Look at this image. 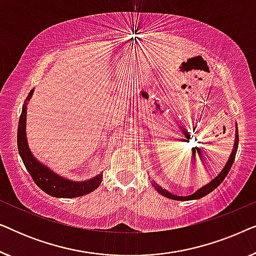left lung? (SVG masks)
<instances>
[{"label":"left lung","mask_w":256,"mask_h":256,"mask_svg":"<svg viewBox=\"0 0 256 256\" xmlns=\"http://www.w3.org/2000/svg\"><path fill=\"white\" fill-rule=\"evenodd\" d=\"M238 144H239V132H238V127H236V142H234V146H233V150H232V154H230V158H228V162L226 163L225 168H224L222 172H220L218 176H216L214 180H212L208 184H206L205 186H202L199 188L198 191H196L194 194H192L191 196H185V197H182V196H176V194H170V192H168L166 188H160L158 184H156L155 182H152V186L156 188V191L164 197L169 198V199H174V200H192V199H199V198H202L204 196L208 194L210 192H212L216 188H218L220 184L222 183V180H225V177L228 174L230 168L233 166V162H234V158H236V152H238Z\"/></svg>","instance_id":"obj_1"}]
</instances>
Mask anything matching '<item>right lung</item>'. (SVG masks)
<instances>
[{"label":"right lung","instance_id":"1","mask_svg":"<svg viewBox=\"0 0 256 256\" xmlns=\"http://www.w3.org/2000/svg\"><path fill=\"white\" fill-rule=\"evenodd\" d=\"M34 90H31L26 100L29 101ZM26 104H24L22 108L18 122V130H17V146H18L20 155L26 166V170L29 171L30 176L32 177L37 186L42 188L45 194L57 198H74L80 196L88 194L99 186L102 180V174H98L92 180L86 182H72L66 180L64 177L58 176L54 171H51L48 166L38 162L31 154L26 142Z\"/></svg>","mask_w":256,"mask_h":256}]
</instances>
